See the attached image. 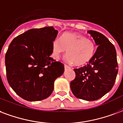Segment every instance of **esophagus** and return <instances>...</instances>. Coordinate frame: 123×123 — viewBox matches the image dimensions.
I'll use <instances>...</instances> for the list:
<instances>
[{
	"label": "esophagus",
	"mask_w": 123,
	"mask_h": 123,
	"mask_svg": "<svg viewBox=\"0 0 123 123\" xmlns=\"http://www.w3.org/2000/svg\"><path fill=\"white\" fill-rule=\"evenodd\" d=\"M68 68H69V66H67V65H64V69L66 70V69H68Z\"/></svg>",
	"instance_id": "1"
}]
</instances>
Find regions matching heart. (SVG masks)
Listing matches in <instances>:
<instances>
[{
    "label": "heart",
    "mask_w": 123,
    "mask_h": 123,
    "mask_svg": "<svg viewBox=\"0 0 123 123\" xmlns=\"http://www.w3.org/2000/svg\"><path fill=\"white\" fill-rule=\"evenodd\" d=\"M95 51L92 42L80 34L66 32L61 39H55L52 45L53 57L59 59L61 55L67 51L65 60L70 64L82 66L91 60Z\"/></svg>",
    "instance_id": "heart-1"
}]
</instances>
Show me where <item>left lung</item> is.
<instances>
[{
    "label": "left lung",
    "mask_w": 123,
    "mask_h": 123,
    "mask_svg": "<svg viewBox=\"0 0 123 123\" xmlns=\"http://www.w3.org/2000/svg\"><path fill=\"white\" fill-rule=\"evenodd\" d=\"M96 45V51L89 64L74 69L75 78L70 83L71 91L78 98L94 101L110 92L115 83L118 65L114 45L104 35L88 31Z\"/></svg>",
    "instance_id": "1"
}]
</instances>
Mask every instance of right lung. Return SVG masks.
Returning a JSON list of instances; mask_svg holds the SVG:
<instances>
[{
    "mask_svg": "<svg viewBox=\"0 0 123 123\" xmlns=\"http://www.w3.org/2000/svg\"><path fill=\"white\" fill-rule=\"evenodd\" d=\"M58 31L53 27L30 29L12 41L5 56L8 83L28 101L48 98L55 80L62 75V63L51 57Z\"/></svg>",
    "mask_w": 123,
    "mask_h": 123,
    "instance_id": "1",
    "label": "right lung"
}]
</instances>
